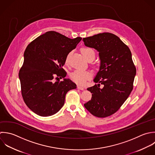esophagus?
<instances>
[{
    "instance_id": "1",
    "label": "esophagus",
    "mask_w": 155,
    "mask_h": 155,
    "mask_svg": "<svg viewBox=\"0 0 155 155\" xmlns=\"http://www.w3.org/2000/svg\"><path fill=\"white\" fill-rule=\"evenodd\" d=\"M77 88L80 90H81V91H83L84 89V87H82V86H77Z\"/></svg>"
}]
</instances>
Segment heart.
I'll return each instance as SVG.
<instances>
[{"label": "heart", "mask_w": 155, "mask_h": 155, "mask_svg": "<svg viewBox=\"0 0 155 155\" xmlns=\"http://www.w3.org/2000/svg\"><path fill=\"white\" fill-rule=\"evenodd\" d=\"M81 53L83 56L87 59L89 57H95L94 51L90 48H83L81 49ZM92 77V74L89 71L75 70L70 74L71 79L75 83L80 85L84 84L86 81L90 80Z\"/></svg>", "instance_id": "b5f03b06"}]
</instances>
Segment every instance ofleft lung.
Returning a JSON list of instances; mask_svg holds the SVG:
<instances>
[{
    "label": "left lung",
    "instance_id": "left-lung-1",
    "mask_svg": "<svg viewBox=\"0 0 155 155\" xmlns=\"http://www.w3.org/2000/svg\"><path fill=\"white\" fill-rule=\"evenodd\" d=\"M83 40L86 46L99 52L101 60L94 80L98 84L87 89L92 94V98L84 106L93 115L105 118L117 112L129 97L134 88L136 67L130 49L116 35L103 32Z\"/></svg>",
    "mask_w": 155,
    "mask_h": 155
}]
</instances>
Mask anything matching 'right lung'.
Segmentation results:
<instances>
[{
	"label": "right lung",
	"mask_w": 155,
	"mask_h": 155,
	"mask_svg": "<svg viewBox=\"0 0 155 155\" xmlns=\"http://www.w3.org/2000/svg\"><path fill=\"white\" fill-rule=\"evenodd\" d=\"M81 39L80 37L69 38L51 31L26 47L18 77L23 99L35 114L41 117L56 114L64 105L67 92L76 89L75 83L69 79L56 82L53 80L66 76L62 66L68 54Z\"/></svg>",
	"instance_id": "right-lung-1"
}]
</instances>
